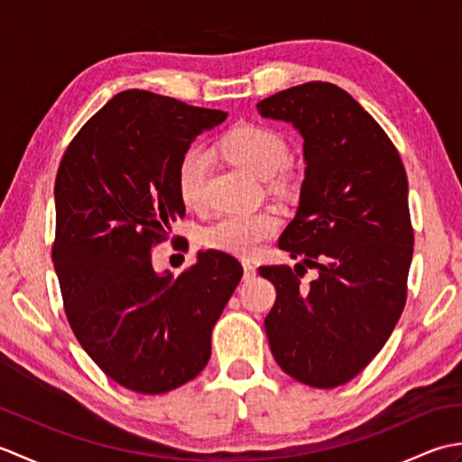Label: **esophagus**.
<instances>
[{"instance_id": "obj_1", "label": "esophagus", "mask_w": 462, "mask_h": 462, "mask_svg": "<svg viewBox=\"0 0 462 462\" xmlns=\"http://www.w3.org/2000/svg\"><path fill=\"white\" fill-rule=\"evenodd\" d=\"M242 266H244V280H252L256 276V266L250 260H242Z\"/></svg>"}]
</instances>
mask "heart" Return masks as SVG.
Returning a JSON list of instances; mask_svg holds the SVG:
<instances>
[{
    "mask_svg": "<svg viewBox=\"0 0 462 462\" xmlns=\"http://www.w3.org/2000/svg\"><path fill=\"white\" fill-rule=\"evenodd\" d=\"M220 152L230 164L260 180L276 176L290 161L286 139L280 133L258 125H242L232 129L220 141ZM208 164V152L200 146H192L182 154L176 169V189L189 208H199L204 202ZM278 230L280 218L272 210L226 214L204 230L202 240L214 250L230 252L236 256H254L262 244L268 242Z\"/></svg>",
    "mask_w": 462,
    "mask_h": 462,
    "instance_id": "1",
    "label": "heart"
}]
</instances>
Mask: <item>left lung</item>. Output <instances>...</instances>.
<instances>
[{
  "label": "left lung",
  "mask_w": 462,
  "mask_h": 462,
  "mask_svg": "<svg viewBox=\"0 0 462 462\" xmlns=\"http://www.w3.org/2000/svg\"><path fill=\"white\" fill-rule=\"evenodd\" d=\"M256 106L303 139L306 179L280 248L319 270L301 287L290 266H260L278 293L263 328L290 377L331 389L369 365L405 308L413 258L405 166L377 121L337 85L303 83Z\"/></svg>",
  "instance_id": "8db88e82"
}]
</instances>
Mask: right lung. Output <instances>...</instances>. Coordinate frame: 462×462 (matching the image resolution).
Returning <instances> with one entry per match:
<instances>
[{
	"mask_svg": "<svg viewBox=\"0 0 462 462\" xmlns=\"http://www.w3.org/2000/svg\"><path fill=\"white\" fill-rule=\"evenodd\" d=\"M226 116L123 91L83 125L59 164L51 256L69 326L105 375L136 393H166L199 375L242 280V263L226 252H199L179 276L154 272L151 254L184 216L182 154Z\"/></svg>",
	"mask_w": 462,
	"mask_h": 462,
	"instance_id": "add662e5",
	"label": "right lung"
}]
</instances>
